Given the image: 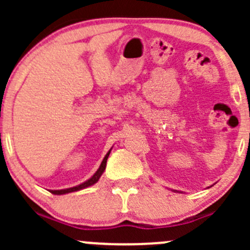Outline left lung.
<instances>
[{"label":"left lung","instance_id":"8db88e82","mask_svg":"<svg viewBox=\"0 0 250 250\" xmlns=\"http://www.w3.org/2000/svg\"><path fill=\"white\" fill-rule=\"evenodd\" d=\"M174 192H179V191H176V190H174Z\"/></svg>","mask_w":250,"mask_h":250}]
</instances>
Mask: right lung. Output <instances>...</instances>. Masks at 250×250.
I'll list each match as a JSON object with an SVG mask.
<instances>
[{
	"mask_svg": "<svg viewBox=\"0 0 250 250\" xmlns=\"http://www.w3.org/2000/svg\"><path fill=\"white\" fill-rule=\"evenodd\" d=\"M112 148H110L109 152L105 155L104 160H103L102 165H100V167L98 168L97 172L94 173V175L92 176V178H89L88 180H85L84 183L80 184V185L77 186H74V188H62V190H50V192L53 193V195H65V193H70V192H75V191H80V190H83V188H89V186L94 185L95 183H98V180L100 179V176L103 175V173H104L105 168H106V161H107V157H109L110 152Z\"/></svg>",
	"mask_w": 250,
	"mask_h": 250,
	"instance_id": "obj_1",
	"label": "right lung"
}]
</instances>
